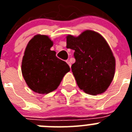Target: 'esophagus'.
Instances as JSON below:
<instances>
[{"mask_svg":"<svg viewBox=\"0 0 132 132\" xmlns=\"http://www.w3.org/2000/svg\"><path fill=\"white\" fill-rule=\"evenodd\" d=\"M67 61V64H68V65H69V67H71V62H70V61L69 60H67V61Z\"/></svg>","mask_w":132,"mask_h":132,"instance_id":"obj_1","label":"esophagus"}]
</instances>
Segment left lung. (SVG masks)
Wrapping results in <instances>:
<instances>
[{
	"mask_svg": "<svg viewBox=\"0 0 132 132\" xmlns=\"http://www.w3.org/2000/svg\"><path fill=\"white\" fill-rule=\"evenodd\" d=\"M67 47L75 50L71 66L78 87L91 95L102 94L111 84L116 60L111 49L100 34L86 30L78 37L67 36Z\"/></svg>",
	"mask_w": 132,
	"mask_h": 132,
	"instance_id": "obj_1",
	"label": "left lung"
}]
</instances>
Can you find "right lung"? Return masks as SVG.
<instances>
[{
    "mask_svg": "<svg viewBox=\"0 0 132 132\" xmlns=\"http://www.w3.org/2000/svg\"><path fill=\"white\" fill-rule=\"evenodd\" d=\"M53 42L48 36L38 34L26 47L22 62V73L30 89L47 94L59 87L65 75L70 71L68 64L50 50Z\"/></svg>",
    "mask_w": 132,
    "mask_h": 132,
    "instance_id": "obj_1",
    "label": "right lung"
}]
</instances>
